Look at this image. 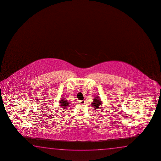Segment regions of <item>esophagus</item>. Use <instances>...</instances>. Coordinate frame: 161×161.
Listing matches in <instances>:
<instances>
[{
	"label": "esophagus",
	"mask_w": 161,
	"mask_h": 161,
	"mask_svg": "<svg viewBox=\"0 0 161 161\" xmlns=\"http://www.w3.org/2000/svg\"><path fill=\"white\" fill-rule=\"evenodd\" d=\"M79 103H81V104H84V103H85V100L80 101Z\"/></svg>",
	"instance_id": "obj_1"
}]
</instances>
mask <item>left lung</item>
Here are the masks:
<instances>
[{"label":"left lung","instance_id":"left-lung-1","mask_svg":"<svg viewBox=\"0 0 161 161\" xmlns=\"http://www.w3.org/2000/svg\"><path fill=\"white\" fill-rule=\"evenodd\" d=\"M101 100L98 96H96L95 98L93 99V103H91V105L94 107L93 108H95V110H98L100 108V106L102 105V101Z\"/></svg>","mask_w":161,"mask_h":161}]
</instances>
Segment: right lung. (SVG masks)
Returning <instances> with one entry per match:
<instances>
[{
    "instance_id": "add662e5",
    "label": "right lung",
    "mask_w": 161,
    "mask_h": 161,
    "mask_svg": "<svg viewBox=\"0 0 161 161\" xmlns=\"http://www.w3.org/2000/svg\"><path fill=\"white\" fill-rule=\"evenodd\" d=\"M61 99V100L60 101V105L61 107H62L64 109H66V108L68 107V106L70 105V103L68 102L67 100L64 97H62Z\"/></svg>"
}]
</instances>
